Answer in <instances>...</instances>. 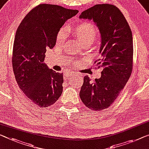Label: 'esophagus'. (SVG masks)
I'll use <instances>...</instances> for the list:
<instances>
[{"label":"esophagus","instance_id":"1","mask_svg":"<svg viewBox=\"0 0 149 149\" xmlns=\"http://www.w3.org/2000/svg\"><path fill=\"white\" fill-rule=\"evenodd\" d=\"M75 75V73L72 72H69L68 73H65L64 74V78H69V77L73 76V75Z\"/></svg>","mask_w":149,"mask_h":149}]
</instances>
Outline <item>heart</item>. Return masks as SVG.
Returning a JSON list of instances; mask_svg holds the SVG:
<instances>
[{
    "instance_id": "heart-1",
    "label": "heart",
    "mask_w": 149,
    "mask_h": 149,
    "mask_svg": "<svg viewBox=\"0 0 149 149\" xmlns=\"http://www.w3.org/2000/svg\"><path fill=\"white\" fill-rule=\"evenodd\" d=\"M76 34L82 43L89 39H94L96 34V28L92 23L89 22H84L77 25L75 29ZM67 31L65 27L61 28L57 35L56 41L61 44L65 41Z\"/></svg>"
}]
</instances>
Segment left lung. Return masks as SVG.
<instances>
[{"mask_svg":"<svg viewBox=\"0 0 149 149\" xmlns=\"http://www.w3.org/2000/svg\"><path fill=\"white\" fill-rule=\"evenodd\" d=\"M79 19L92 20L99 29L101 57L95 64L103 68L94 82L88 75L84 77L79 96L90 110H103L116 100L132 74V31L121 11L112 4L94 5L83 11Z\"/></svg>","mask_w":149,"mask_h":149,"instance_id":"1","label":"left lung"}]
</instances>
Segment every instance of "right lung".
I'll list each match as a JSON object with an SVG mask.
<instances>
[{
  "mask_svg": "<svg viewBox=\"0 0 149 149\" xmlns=\"http://www.w3.org/2000/svg\"><path fill=\"white\" fill-rule=\"evenodd\" d=\"M77 13L41 4L33 8L17 28L12 56L15 79L27 98L41 108L54 104L63 91V74L49 69L44 63L46 49L55 46L60 28Z\"/></svg>",
  "mask_w": 149,
  "mask_h": 149,
  "instance_id": "1",
  "label": "right lung"
}]
</instances>
